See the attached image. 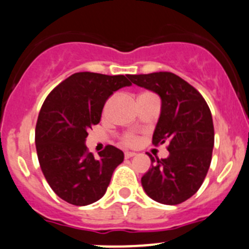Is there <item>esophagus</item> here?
I'll return each mask as SVG.
<instances>
[{"label": "esophagus", "mask_w": 249, "mask_h": 249, "mask_svg": "<svg viewBox=\"0 0 249 249\" xmlns=\"http://www.w3.org/2000/svg\"><path fill=\"white\" fill-rule=\"evenodd\" d=\"M137 154L133 153V151H126L124 153V156H126V159H129V158H133V156H136Z\"/></svg>", "instance_id": "1"}]
</instances>
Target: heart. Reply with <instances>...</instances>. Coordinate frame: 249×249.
Wrapping results in <instances>:
<instances>
[{"mask_svg":"<svg viewBox=\"0 0 249 249\" xmlns=\"http://www.w3.org/2000/svg\"><path fill=\"white\" fill-rule=\"evenodd\" d=\"M122 141H123V143L127 144V145H134V144L137 143V141H138V139H137V137L134 136L133 133H127V134H124V136H123Z\"/></svg>","mask_w":249,"mask_h":249,"instance_id":"b5f03b06","label":"heart"}]
</instances>
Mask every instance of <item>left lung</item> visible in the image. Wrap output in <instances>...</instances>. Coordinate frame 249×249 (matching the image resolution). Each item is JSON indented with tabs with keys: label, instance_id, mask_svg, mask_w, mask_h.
I'll return each mask as SVG.
<instances>
[{
	"label": "left lung",
	"instance_id": "obj_1",
	"mask_svg": "<svg viewBox=\"0 0 249 249\" xmlns=\"http://www.w3.org/2000/svg\"><path fill=\"white\" fill-rule=\"evenodd\" d=\"M128 78L161 99L153 144L166 143L170 153L161 160L149 155L151 167L142 177V186L155 202L179 204L197 193L212 162L214 124L209 106L196 88L171 72Z\"/></svg>",
	"mask_w": 249,
	"mask_h": 249
}]
</instances>
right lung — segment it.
<instances>
[{
    "mask_svg": "<svg viewBox=\"0 0 249 249\" xmlns=\"http://www.w3.org/2000/svg\"><path fill=\"white\" fill-rule=\"evenodd\" d=\"M127 75L74 73L47 95L37 117L35 145L52 191L73 205L91 204L105 194L123 151L107 145L94 158L85 145L88 131L100 122L106 100L132 83Z\"/></svg>",
    "mask_w": 249,
    "mask_h": 249,
    "instance_id": "1",
    "label": "right lung"
}]
</instances>
